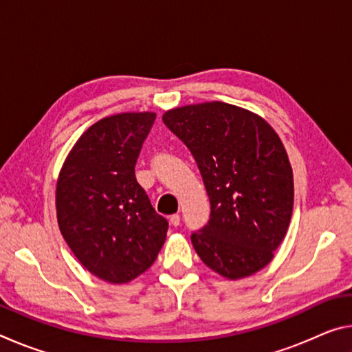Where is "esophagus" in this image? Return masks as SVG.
<instances>
[{
  "label": "esophagus",
  "instance_id": "34e87169",
  "mask_svg": "<svg viewBox=\"0 0 352 352\" xmlns=\"http://www.w3.org/2000/svg\"><path fill=\"white\" fill-rule=\"evenodd\" d=\"M169 222H170L172 226H178L182 222V219H180V216H178V214H174V216L169 217Z\"/></svg>",
  "mask_w": 352,
  "mask_h": 352
}]
</instances>
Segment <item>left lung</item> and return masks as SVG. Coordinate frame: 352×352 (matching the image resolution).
Segmentation results:
<instances>
[{"label":"left lung","instance_id":"8db88e82","mask_svg":"<svg viewBox=\"0 0 352 352\" xmlns=\"http://www.w3.org/2000/svg\"><path fill=\"white\" fill-rule=\"evenodd\" d=\"M163 122L197 162L210 222L190 236L200 259L226 279L254 275L287 233L294 174L283 141L264 118L231 104L177 107Z\"/></svg>","mask_w":352,"mask_h":352}]
</instances>
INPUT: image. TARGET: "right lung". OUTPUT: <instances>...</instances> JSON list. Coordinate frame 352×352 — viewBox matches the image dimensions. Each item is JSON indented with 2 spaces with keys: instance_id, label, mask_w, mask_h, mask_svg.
I'll return each instance as SVG.
<instances>
[{
  "instance_id": "1",
  "label": "right lung",
  "mask_w": 352,
  "mask_h": 352,
  "mask_svg": "<svg viewBox=\"0 0 352 352\" xmlns=\"http://www.w3.org/2000/svg\"><path fill=\"white\" fill-rule=\"evenodd\" d=\"M157 115L127 111L102 118L80 135L56 188L63 239L85 269L126 284L151 267L168 233L135 177V164Z\"/></svg>"
}]
</instances>
